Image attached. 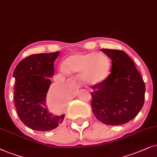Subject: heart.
<instances>
[{
    "mask_svg": "<svg viewBox=\"0 0 157 157\" xmlns=\"http://www.w3.org/2000/svg\"><path fill=\"white\" fill-rule=\"evenodd\" d=\"M110 68L108 58L99 53L74 54L67 58L63 64L67 73L81 72V80L87 85H96L105 80Z\"/></svg>",
    "mask_w": 157,
    "mask_h": 157,
    "instance_id": "heart-1",
    "label": "heart"
}]
</instances>
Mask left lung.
<instances>
[{"mask_svg": "<svg viewBox=\"0 0 157 157\" xmlns=\"http://www.w3.org/2000/svg\"><path fill=\"white\" fill-rule=\"evenodd\" d=\"M112 61L111 72L93 85L91 107L94 116L106 125H121L132 120L141 110L145 84L134 62L121 50L101 49Z\"/></svg>", "mask_w": 157, "mask_h": 157, "instance_id": "obj_1", "label": "left lung"}]
</instances>
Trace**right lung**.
I'll return each instance as SVG.
<instances>
[{"label": "right lung", "instance_id": "obj_1", "mask_svg": "<svg viewBox=\"0 0 157 157\" xmlns=\"http://www.w3.org/2000/svg\"><path fill=\"white\" fill-rule=\"evenodd\" d=\"M59 52L33 54L21 61L13 71L14 105L20 120L36 131H50L64 120L52 113L47 104V96L54 75V62ZM57 93H62L58 90Z\"/></svg>", "mask_w": 157, "mask_h": 157}]
</instances>
